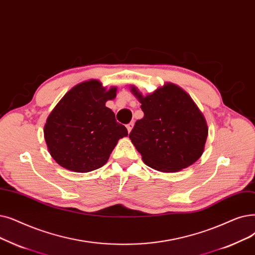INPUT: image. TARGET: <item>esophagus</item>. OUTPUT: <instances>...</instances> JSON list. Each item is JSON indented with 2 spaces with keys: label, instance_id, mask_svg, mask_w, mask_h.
Here are the masks:
<instances>
[{
  "label": "esophagus",
  "instance_id": "1",
  "mask_svg": "<svg viewBox=\"0 0 255 255\" xmlns=\"http://www.w3.org/2000/svg\"><path fill=\"white\" fill-rule=\"evenodd\" d=\"M133 125H134V124H133V122H130L129 124H127V125H126V127H127V129H128V131H129V132L132 130V128H133Z\"/></svg>",
  "mask_w": 255,
  "mask_h": 255
}]
</instances>
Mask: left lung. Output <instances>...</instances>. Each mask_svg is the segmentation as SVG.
<instances>
[{"mask_svg": "<svg viewBox=\"0 0 255 255\" xmlns=\"http://www.w3.org/2000/svg\"><path fill=\"white\" fill-rule=\"evenodd\" d=\"M132 92L141 103L143 118L137 120L129 137L142 160L161 172H176L201 156L208 129L203 115L180 87L168 83L153 94Z\"/></svg>", "mask_w": 255, "mask_h": 255, "instance_id": "obj_1", "label": "left lung"}]
</instances>
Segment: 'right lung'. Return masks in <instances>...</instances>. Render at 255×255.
<instances>
[{"instance_id": "1", "label": "right lung", "mask_w": 255, "mask_h": 255, "mask_svg": "<svg viewBox=\"0 0 255 255\" xmlns=\"http://www.w3.org/2000/svg\"><path fill=\"white\" fill-rule=\"evenodd\" d=\"M117 88L106 91L97 80L74 86L50 114L43 134L51 156L61 167L86 173L103 167L120 138L127 136L107 100Z\"/></svg>"}]
</instances>
